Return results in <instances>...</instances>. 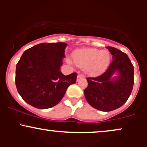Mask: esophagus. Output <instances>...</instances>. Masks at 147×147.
<instances>
[{"mask_svg": "<svg viewBox=\"0 0 147 147\" xmlns=\"http://www.w3.org/2000/svg\"><path fill=\"white\" fill-rule=\"evenodd\" d=\"M84 77V76L82 75V74H79L78 75H77V81H79L80 80V79H83Z\"/></svg>", "mask_w": 147, "mask_h": 147, "instance_id": "34e87169", "label": "esophagus"}]
</instances>
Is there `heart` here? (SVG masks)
I'll return each instance as SVG.
<instances>
[{"mask_svg":"<svg viewBox=\"0 0 147 147\" xmlns=\"http://www.w3.org/2000/svg\"><path fill=\"white\" fill-rule=\"evenodd\" d=\"M111 54L108 50L88 48L78 50L73 53L74 62L81 68H85L87 74L97 76L109 67Z\"/></svg>","mask_w":147,"mask_h":147,"instance_id":"b5f03b06","label":"heart"}]
</instances>
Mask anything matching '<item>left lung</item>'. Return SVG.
Masks as SVG:
<instances>
[{
	"label": "left lung",
	"mask_w": 147,
	"mask_h": 147,
	"mask_svg": "<svg viewBox=\"0 0 147 147\" xmlns=\"http://www.w3.org/2000/svg\"><path fill=\"white\" fill-rule=\"evenodd\" d=\"M106 48L113 55L112 62L102 75L86 77L88 86L84 95L91 106L108 112L121 107L129 99L134 84V68L126 53L113 47ZM116 71L119 76L111 79Z\"/></svg>",
	"instance_id": "8db88e82"
}]
</instances>
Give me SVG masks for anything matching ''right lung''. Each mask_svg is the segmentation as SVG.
<instances>
[{"instance_id":"1","label":"right lung","mask_w":147,"mask_h":147,"mask_svg":"<svg viewBox=\"0 0 147 147\" xmlns=\"http://www.w3.org/2000/svg\"><path fill=\"white\" fill-rule=\"evenodd\" d=\"M67 45L42 43L23 52L16 64L15 83L19 95L30 105L40 109L53 107L76 82V72L65 76L60 70Z\"/></svg>"}]
</instances>
